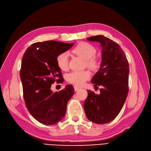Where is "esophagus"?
I'll return each instance as SVG.
<instances>
[{
	"instance_id": "obj_1",
	"label": "esophagus",
	"mask_w": 151,
	"mask_h": 151,
	"mask_svg": "<svg viewBox=\"0 0 151 151\" xmlns=\"http://www.w3.org/2000/svg\"><path fill=\"white\" fill-rule=\"evenodd\" d=\"M74 89H75V91H78V90L80 88H79L77 86H75L74 87Z\"/></svg>"
}]
</instances>
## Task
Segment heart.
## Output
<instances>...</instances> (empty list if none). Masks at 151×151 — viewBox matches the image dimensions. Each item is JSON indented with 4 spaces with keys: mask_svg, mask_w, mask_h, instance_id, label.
Masks as SVG:
<instances>
[{
    "mask_svg": "<svg viewBox=\"0 0 151 151\" xmlns=\"http://www.w3.org/2000/svg\"><path fill=\"white\" fill-rule=\"evenodd\" d=\"M73 52L82 58L86 60V64L88 67L96 68L98 66V62L94 58L96 53L94 46L86 42H81L76 45L73 49ZM57 66L61 70H65L68 68V54L67 51H63L57 55L56 57ZM90 77V73L88 70L76 71L73 70L67 75V81L70 84L76 86H83L85 82Z\"/></svg>",
    "mask_w": 151,
    "mask_h": 151,
    "instance_id": "1",
    "label": "heart"
}]
</instances>
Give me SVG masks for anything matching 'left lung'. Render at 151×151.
Segmentation results:
<instances>
[{
  "mask_svg": "<svg viewBox=\"0 0 151 151\" xmlns=\"http://www.w3.org/2000/svg\"><path fill=\"white\" fill-rule=\"evenodd\" d=\"M87 40L99 42L102 47L100 68L91 81L95 88H102L100 94L88 90L84 109L90 121L104 124L113 121L122 110L129 91V67L124 51L113 40L101 35Z\"/></svg>",
  "mask_w": 151,
  "mask_h": 151,
  "instance_id": "left-lung-1",
  "label": "left lung"
}]
</instances>
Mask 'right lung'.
Here are the masks:
<instances>
[{
  "mask_svg": "<svg viewBox=\"0 0 151 151\" xmlns=\"http://www.w3.org/2000/svg\"><path fill=\"white\" fill-rule=\"evenodd\" d=\"M73 44L57 41L36 42L24 54L20 75L24 101L30 114L43 124L53 125L61 121L66 114L68 101L75 92L70 84L59 92L51 90L55 82L64 81L57 65V55Z\"/></svg>",
  "mask_w": 151,
  "mask_h": 151,
  "instance_id": "add662e5",
  "label": "right lung"
}]
</instances>
